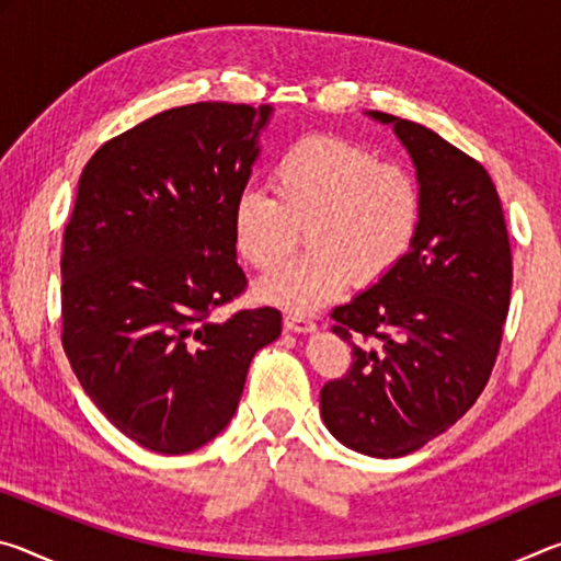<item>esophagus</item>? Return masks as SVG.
I'll use <instances>...</instances> for the list:
<instances>
[{
    "label": "esophagus",
    "instance_id": "obj_1",
    "mask_svg": "<svg viewBox=\"0 0 561 561\" xmlns=\"http://www.w3.org/2000/svg\"><path fill=\"white\" fill-rule=\"evenodd\" d=\"M284 329L294 331V334H311V331L317 329V324L307 317H299V314H284Z\"/></svg>",
    "mask_w": 561,
    "mask_h": 561
}]
</instances>
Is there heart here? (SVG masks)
Masks as SVG:
<instances>
[{
  "mask_svg": "<svg viewBox=\"0 0 561 561\" xmlns=\"http://www.w3.org/2000/svg\"><path fill=\"white\" fill-rule=\"evenodd\" d=\"M272 195L244 187L232 207L237 250L262 272L289 257L304 227L309 252L260 284L264 299L287 309L324 307L354 277L393 272L421 230L417 180L374 150L341 136L311 133L282 150L270 170Z\"/></svg>",
  "mask_w": 561,
  "mask_h": 561,
  "instance_id": "obj_1",
  "label": "heart"
}]
</instances>
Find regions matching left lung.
Instances as JSON below:
<instances>
[{
  "label": "left lung",
  "mask_w": 561,
  "mask_h": 561,
  "mask_svg": "<svg viewBox=\"0 0 561 561\" xmlns=\"http://www.w3.org/2000/svg\"><path fill=\"white\" fill-rule=\"evenodd\" d=\"M366 116L393 126L411 156L423 220L403 262L331 314L354 366L321 388V417L346 448L401 458L458 423L485 388L510 309L512 254L495 183L478 160L421 123Z\"/></svg>",
  "instance_id": "1"
}]
</instances>
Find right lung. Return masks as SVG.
Segmentation results:
<instances>
[{
	"label": "right lung",
	"mask_w": 561,
	"mask_h": 561,
	"mask_svg": "<svg viewBox=\"0 0 561 561\" xmlns=\"http://www.w3.org/2000/svg\"><path fill=\"white\" fill-rule=\"evenodd\" d=\"M272 106L190 103L103 144L61 254V344L83 391L144 448L183 455L232 421L247 368L282 334L272 307L213 311L247 287L232 207Z\"/></svg>",
	"instance_id": "1"
}]
</instances>
